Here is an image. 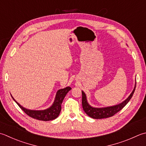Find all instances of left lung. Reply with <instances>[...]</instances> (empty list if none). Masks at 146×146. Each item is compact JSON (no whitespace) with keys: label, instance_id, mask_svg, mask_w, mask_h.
Returning <instances> with one entry per match:
<instances>
[{"label":"left lung","instance_id":"left-lung-1","mask_svg":"<svg viewBox=\"0 0 146 146\" xmlns=\"http://www.w3.org/2000/svg\"><path fill=\"white\" fill-rule=\"evenodd\" d=\"M136 87V85H135L134 89L131 93L129 97L124 101L121 104L114 106L111 107H107V108H92L88 104L86 99V96H85V93L82 91V107L84 111L85 112L87 115L91 117V118L94 119H102V118H107L109 117L113 116L115 115L116 113L119 112V111L121 110L123 108L126 104L128 103L130 99L132 98L133 96V94L135 92Z\"/></svg>","mask_w":146,"mask_h":146}]
</instances>
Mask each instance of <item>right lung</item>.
Returning <instances> with one entry per match:
<instances>
[{"instance_id":"1","label":"right lung","mask_w":146,"mask_h":146,"mask_svg":"<svg viewBox=\"0 0 146 146\" xmlns=\"http://www.w3.org/2000/svg\"><path fill=\"white\" fill-rule=\"evenodd\" d=\"M71 89L70 87H66L62 89H60L58 91L56 94V99L54 101V104L51 107L48 108L47 110H42V111H33L25 109L22 107L21 105L18 103L13 98V100L18 104L19 108L27 114V115L31 117L34 119H38L42 121H50L52 119H56L57 117L59 115V113L61 110V104L64 97L66 95L67 93Z\"/></svg>"}]
</instances>
